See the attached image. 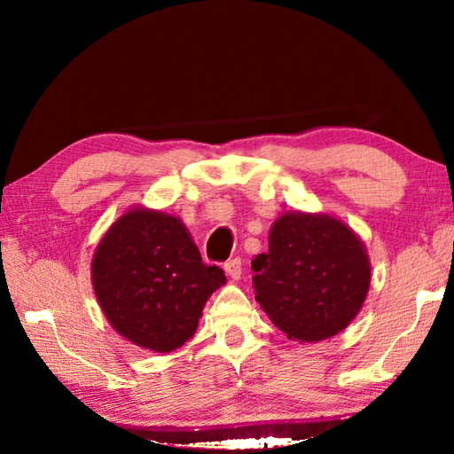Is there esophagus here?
<instances>
[{"label": "esophagus", "mask_w": 454, "mask_h": 454, "mask_svg": "<svg viewBox=\"0 0 454 454\" xmlns=\"http://www.w3.org/2000/svg\"><path fill=\"white\" fill-rule=\"evenodd\" d=\"M224 270H226V274L230 276V278L238 280V278H240V274H242V260L240 258L228 260V262L224 264Z\"/></svg>", "instance_id": "1"}]
</instances>
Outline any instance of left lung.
<instances>
[{
    "instance_id": "obj_1",
    "label": "left lung",
    "mask_w": 454,
    "mask_h": 454,
    "mask_svg": "<svg viewBox=\"0 0 454 454\" xmlns=\"http://www.w3.org/2000/svg\"><path fill=\"white\" fill-rule=\"evenodd\" d=\"M256 301L290 340L318 342L347 328L371 286L360 238L328 214L286 212L268 252L252 260Z\"/></svg>"
}]
</instances>
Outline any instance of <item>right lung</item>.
<instances>
[{"label":"right lung","mask_w":454,"mask_h":454,"mask_svg":"<svg viewBox=\"0 0 454 454\" xmlns=\"http://www.w3.org/2000/svg\"><path fill=\"white\" fill-rule=\"evenodd\" d=\"M91 284L118 334L136 347L172 352L194 336L206 301L226 276L202 262L180 218L136 206L99 240Z\"/></svg>","instance_id":"right-lung-1"}]
</instances>
